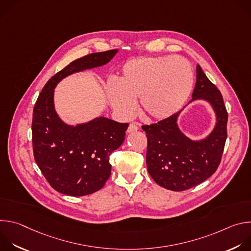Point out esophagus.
<instances>
[{
	"label": "esophagus",
	"mask_w": 251,
	"mask_h": 251,
	"mask_svg": "<svg viewBox=\"0 0 251 251\" xmlns=\"http://www.w3.org/2000/svg\"><path fill=\"white\" fill-rule=\"evenodd\" d=\"M139 124L138 123H136V122H132L130 125H129V127H128V133H131V132H135V131H137V130H139Z\"/></svg>",
	"instance_id": "obj_1"
}]
</instances>
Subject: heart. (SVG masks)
<instances>
[{
    "instance_id": "1",
    "label": "heart",
    "mask_w": 251,
    "mask_h": 251,
    "mask_svg": "<svg viewBox=\"0 0 251 251\" xmlns=\"http://www.w3.org/2000/svg\"><path fill=\"white\" fill-rule=\"evenodd\" d=\"M194 83L190 63L182 57L140 56L128 60L121 75L107 86L112 108L130 117L139 98L142 112L151 118H166L188 99Z\"/></svg>"
}]
</instances>
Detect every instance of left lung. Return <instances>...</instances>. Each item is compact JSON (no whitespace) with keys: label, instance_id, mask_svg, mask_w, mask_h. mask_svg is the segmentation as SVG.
<instances>
[{"label":"left lung","instance_id":"left-lung-1","mask_svg":"<svg viewBox=\"0 0 251 251\" xmlns=\"http://www.w3.org/2000/svg\"><path fill=\"white\" fill-rule=\"evenodd\" d=\"M211 103L218 116L212 133L203 141L194 142L176 126L178 112L150 125H142L147 136V169L161 187L182 192L205 181L218 170L227 137V119L223 95L197 65V82L193 99Z\"/></svg>","mask_w":251,"mask_h":251}]
</instances>
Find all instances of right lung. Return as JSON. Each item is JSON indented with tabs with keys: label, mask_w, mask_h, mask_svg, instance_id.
Returning a JSON list of instances; mask_svg holds the SVG:
<instances>
[{
	"label": "right lung",
	"mask_w": 251,
	"mask_h": 251,
	"mask_svg": "<svg viewBox=\"0 0 251 251\" xmlns=\"http://www.w3.org/2000/svg\"><path fill=\"white\" fill-rule=\"evenodd\" d=\"M116 52H94L70 62L47 82L34 104L33 157L51 188L63 195L82 197L103 188L111 175L110 155L125 140L129 123L99 117L67 126L54 111L53 88L71 74L107 63Z\"/></svg>",
	"instance_id": "add662e5"
}]
</instances>
